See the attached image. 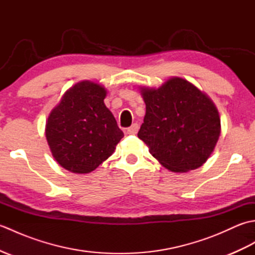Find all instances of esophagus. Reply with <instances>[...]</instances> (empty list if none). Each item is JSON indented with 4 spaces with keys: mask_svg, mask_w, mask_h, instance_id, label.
I'll return each instance as SVG.
<instances>
[{
    "mask_svg": "<svg viewBox=\"0 0 255 255\" xmlns=\"http://www.w3.org/2000/svg\"><path fill=\"white\" fill-rule=\"evenodd\" d=\"M139 130V125L138 124H132L130 127L127 129V133L129 134H136Z\"/></svg>",
    "mask_w": 255,
    "mask_h": 255,
    "instance_id": "obj_1",
    "label": "esophagus"
}]
</instances>
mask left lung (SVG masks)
Here are the masks:
<instances>
[{
  "instance_id": "left-lung-1",
  "label": "left lung",
  "mask_w": 255,
  "mask_h": 255,
  "mask_svg": "<svg viewBox=\"0 0 255 255\" xmlns=\"http://www.w3.org/2000/svg\"><path fill=\"white\" fill-rule=\"evenodd\" d=\"M145 115L138 137L166 169L187 172L202 166L220 136L217 108L207 95L181 78L158 90L142 89Z\"/></svg>"
}]
</instances>
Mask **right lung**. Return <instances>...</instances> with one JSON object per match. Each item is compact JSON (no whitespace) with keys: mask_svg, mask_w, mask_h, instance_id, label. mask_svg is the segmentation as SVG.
Listing matches in <instances>:
<instances>
[{"mask_svg":"<svg viewBox=\"0 0 255 255\" xmlns=\"http://www.w3.org/2000/svg\"><path fill=\"white\" fill-rule=\"evenodd\" d=\"M103 86L83 81L68 90L46 124L53 158L73 173H90L113 154L124 137L104 104Z\"/></svg>","mask_w":255,"mask_h":255,"instance_id":"obj_1","label":"right lung"}]
</instances>
